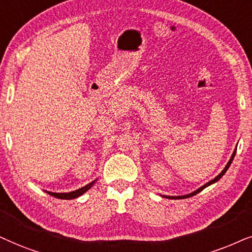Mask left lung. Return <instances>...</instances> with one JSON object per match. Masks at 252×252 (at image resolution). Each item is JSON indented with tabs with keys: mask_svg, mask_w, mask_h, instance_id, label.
Wrapping results in <instances>:
<instances>
[{
	"mask_svg": "<svg viewBox=\"0 0 252 252\" xmlns=\"http://www.w3.org/2000/svg\"><path fill=\"white\" fill-rule=\"evenodd\" d=\"M235 154H236V149L234 150V152H233V154H231V157H230V159H229V161H228L227 162V165H226V167H224V168L222 169V172H221L219 175H218L217 177H214L213 180H211L210 182H207L206 184H204V186H202L200 188H198V189L197 190H194L193 192H191V193H188V194H183V196H165V194H161V196L162 197H165V198H168V199H184V198H189V197H192V196H194V194H197L198 192H200V191H202L203 189H205L206 187H209V186H211V184H213V183H216V182H218V181H219L221 177H222L223 175H224V173L227 172L228 170V168H229V166L231 165V162H233V160H234V157H235Z\"/></svg>",
	"mask_w": 252,
	"mask_h": 252,
	"instance_id": "left-lung-1",
	"label": "left lung"
}]
</instances>
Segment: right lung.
Listing matches in <instances>:
<instances>
[{
	"label": "right lung",
	"instance_id": "right-lung-1",
	"mask_svg": "<svg viewBox=\"0 0 252 252\" xmlns=\"http://www.w3.org/2000/svg\"><path fill=\"white\" fill-rule=\"evenodd\" d=\"M96 180H98V179H95L94 181H92L91 183L86 184L85 187L80 188V189H77L75 191H71V192H50V191H46V192L48 193V194H50V196L55 197V198H59V199H73V198H77V197L82 196V194L85 193L87 190L91 189V188L93 187V184L96 182Z\"/></svg>",
	"mask_w": 252,
	"mask_h": 252
}]
</instances>
